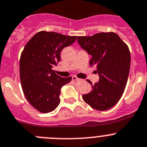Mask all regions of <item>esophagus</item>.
Returning <instances> with one entry per match:
<instances>
[{"label": "esophagus", "mask_w": 147, "mask_h": 147, "mask_svg": "<svg viewBox=\"0 0 147 147\" xmlns=\"http://www.w3.org/2000/svg\"><path fill=\"white\" fill-rule=\"evenodd\" d=\"M72 78H73V80H74V81H79V78L76 77V76H74Z\"/></svg>", "instance_id": "obj_1"}]
</instances>
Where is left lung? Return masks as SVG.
I'll return each instance as SVG.
<instances>
[{
	"mask_svg": "<svg viewBox=\"0 0 147 147\" xmlns=\"http://www.w3.org/2000/svg\"><path fill=\"white\" fill-rule=\"evenodd\" d=\"M77 40L91 55L89 65L95 67L100 76L99 82L91 84L92 90L82 98L95 110H108L119 101L126 86L131 65L128 45L112 32L79 36Z\"/></svg>",
	"mask_w": 147,
	"mask_h": 147,
	"instance_id": "left-lung-1",
	"label": "left lung"
}]
</instances>
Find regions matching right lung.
Segmentation results:
<instances>
[{
	"instance_id": "1",
	"label": "right lung",
	"mask_w": 147,
	"mask_h": 147,
	"mask_svg": "<svg viewBox=\"0 0 147 147\" xmlns=\"http://www.w3.org/2000/svg\"><path fill=\"white\" fill-rule=\"evenodd\" d=\"M76 40V36L41 31L22 52L19 73L22 90L31 105L40 113H50L58 107L61 87L71 81V76L61 77L52 68L60 62L61 50Z\"/></svg>"
}]
</instances>
